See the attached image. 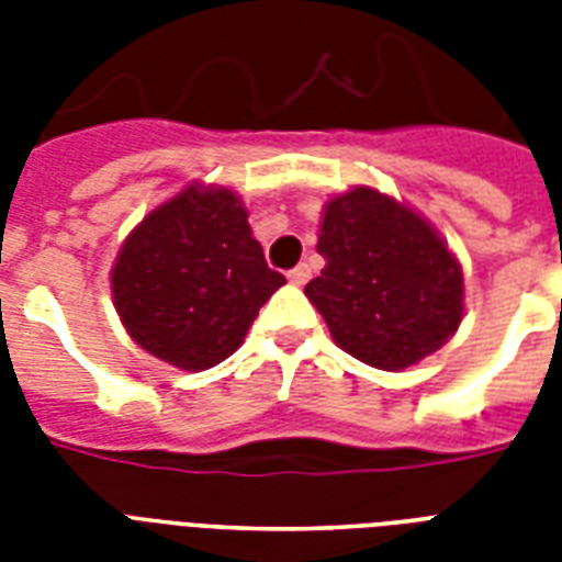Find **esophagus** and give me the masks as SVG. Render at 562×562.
<instances>
[{
	"label": "esophagus",
	"instance_id": "esophagus-1",
	"mask_svg": "<svg viewBox=\"0 0 562 562\" xmlns=\"http://www.w3.org/2000/svg\"><path fill=\"white\" fill-rule=\"evenodd\" d=\"M308 277H312V268H308L306 262L297 265V268H291V271H289V280L294 282V285H306Z\"/></svg>",
	"mask_w": 562,
	"mask_h": 562
}]
</instances>
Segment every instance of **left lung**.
<instances>
[{"label": "left lung", "mask_w": 562, "mask_h": 562, "mask_svg": "<svg viewBox=\"0 0 562 562\" xmlns=\"http://www.w3.org/2000/svg\"><path fill=\"white\" fill-rule=\"evenodd\" d=\"M317 254L326 268L306 297L335 344L370 368H411L461 324V265L426 221L373 189L329 201Z\"/></svg>", "instance_id": "8db88e82"}]
</instances>
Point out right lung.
Returning <instances> with one entry per match:
<instances>
[{
	"instance_id": "obj_1",
	"label": "right lung",
	"mask_w": 562,
	"mask_h": 562,
	"mask_svg": "<svg viewBox=\"0 0 562 562\" xmlns=\"http://www.w3.org/2000/svg\"><path fill=\"white\" fill-rule=\"evenodd\" d=\"M282 282L236 194L189 187L127 236L113 268V300L143 350L175 368L206 370L241 347Z\"/></svg>"
}]
</instances>
